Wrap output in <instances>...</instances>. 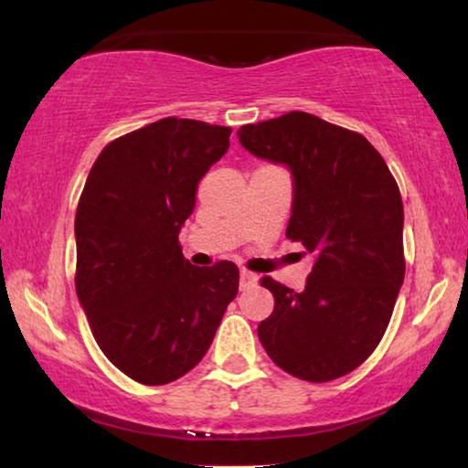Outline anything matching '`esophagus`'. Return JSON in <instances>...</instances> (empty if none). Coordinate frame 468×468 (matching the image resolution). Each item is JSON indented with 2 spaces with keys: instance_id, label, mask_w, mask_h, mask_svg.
<instances>
[{
  "instance_id": "1",
  "label": "esophagus",
  "mask_w": 468,
  "mask_h": 468,
  "mask_svg": "<svg viewBox=\"0 0 468 468\" xmlns=\"http://www.w3.org/2000/svg\"><path fill=\"white\" fill-rule=\"evenodd\" d=\"M257 284V276L253 271L249 270H240V289H249V286H255Z\"/></svg>"
}]
</instances>
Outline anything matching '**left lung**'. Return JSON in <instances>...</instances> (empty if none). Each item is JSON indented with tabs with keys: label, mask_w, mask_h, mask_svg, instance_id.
<instances>
[{
	"label": "left lung",
	"mask_w": 468,
	"mask_h": 468,
	"mask_svg": "<svg viewBox=\"0 0 468 468\" xmlns=\"http://www.w3.org/2000/svg\"><path fill=\"white\" fill-rule=\"evenodd\" d=\"M239 140L292 174L286 239L315 257L297 292L261 278L274 312L257 335L289 375L326 383L356 370L383 339L404 282V205L383 156L362 133L292 111L242 125Z\"/></svg>",
	"instance_id": "8db88e82"
}]
</instances>
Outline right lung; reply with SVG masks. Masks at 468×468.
Instances as JSON below:
<instances>
[{
    "instance_id": "1",
    "label": "right lung",
    "mask_w": 468,
    "mask_h": 468,
    "mask_svg": "<svg viewBox=\"0 0 468 468\" xmlns=\"http://www.w3.org/2000/svg\"><path fill=\"white\" fill-rule=\"evenodd\" d=\"M232 129L167 117L106 144L75 215L79 303L102 354L142 385L197 366L239 292V268H194L177 234Z\"/></svg>"
}]
</instances>
